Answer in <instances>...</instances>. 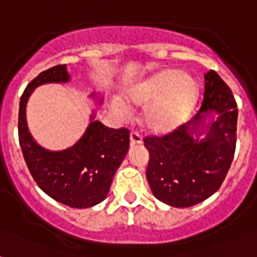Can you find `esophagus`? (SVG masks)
<instances>
[{"label": "esophagus", "mask_w": 257, "mask_h": 257, "mask_svg": "<svg viewBox=\"0 0 257 257\" xmlns=\"http://www.w3.org/2000/svg\"><path fill=\"white\" fill-rule=\"evenodd\" d=\"M129 139H131V145H139L143 143V137H141V135L139 132H131V135H129Z\"/></svg>", "instance_id": "1"}]
</instances>
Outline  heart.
Listing matches in <instances>:
<instances>
[{
  "mask_svg": "<svg viewBox=\"0 0 257 257\" xmlns=\"http://www.w3.org/2000/svg\"><path fill=\"white\" fill-rule=\"evenodd\" d=\"M126 98L131 104L147 106L145 122L149 128L167 132L189 117L199 98V85L179 70H164L133 86ZM110 105L120 116L131 114V108L120 98H114Z\"/></svg>",
  "mask_w": 257,
  "mask_h": 257,
  "instance_id": "1",
  "label": "heart"
}]
</instances>
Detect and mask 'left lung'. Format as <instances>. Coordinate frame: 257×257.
I'll list each match as a JSON object with an SVG mask.
<instances>
[{
  "mask_svg": "<svg viewBox=\"0 0 257 257\" xmlns=\"http://www.w3.org/2000/svg\"><path fill=\"white\" fill-rule=\"evenodd\" d=\"M204 78V100L196 116L164 136L144 139L149 152L147 179L151 191L171 207H192L213 195L235 156V97L215 70H209ZM211 112L218 117L205 124ZM204 127L207 128L206 137L200 139Z\"/></svg>",
  "mask_w": 257,
  "mask_h": 257,
  "instance_id": "1",
  "label": "left lung"
}]
</instances>
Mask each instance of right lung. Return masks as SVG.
<instances>
[{
  "mask_svg": "<svg viewBox=\"0 0 257 257\" xmlns=\"http://www.w3.org/2000/svg\"><path fill=\"white\" fill-rule=\"evenodd\" d=\"M69 80L66 65H56L29 82L20 101L18 140L30 175L46 195L68 207L89 208L108 196L129 149V131L108 128L94 120L93 113L84 136L73 147L53 152L38 145L26 124L28 98L38 85Z\"/></svg>",
  "mask_w": 257,
  "mask_h": 257,
  "instance_id": "add662e5",
  "label": "right lung"
}]
</instances>
